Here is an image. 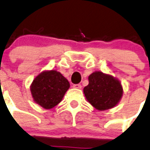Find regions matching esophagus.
Here are the masks:
<instances>
[{"label":"esophagus","mask_w":150,"mask_h":150,"mask_svg":"<svg viewBox=\"0 0 150 150\" xmlns=\"http://www.w3.org/2000/svg\"><path fill=\"white\" fill-rule=\"evenodd\" d=\"M74 88H76V89H81V84H80V83H77V84H74L73 85Z\"/></svg>","instance_id":"1"}]
</instances>
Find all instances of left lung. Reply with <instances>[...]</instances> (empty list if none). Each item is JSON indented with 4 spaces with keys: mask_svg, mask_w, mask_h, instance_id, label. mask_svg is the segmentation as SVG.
<instances>
[{
    "mask_svg": "<svg viewBox=\"0 0 150 150\" xmlns=\"http://www.w3.org/2000/svg\"><path fill=\"white\" fill-rule=\"evenodd\" d=\"M86 98L96 109L105 110L115 107L123 94L120 82L112 76L96 72L89 76V84L83 88Z\"/></svg>",
    "mask_w": 150,
    "mask_h": 150,
    "instance_id": "left-lung-1",
    "label": "left lung"
}]
</instances>
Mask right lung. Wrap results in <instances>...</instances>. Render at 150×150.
<instances>
[{
    "mask_svg": "<svg viewBox=\"0 0 150 150\" xmlns=\"http://www.w3.org/2000/svg\"><path fill=\"white\" fill-rule=\"evenodd\" d=\"M69 87V81L60 72L47 71L38 75L31 86L34 100L44 109L58 105Z\"/></svg>",
    "mask_w": 150,
    "mask_h": 150,
    "instance_id": "add662e5",
    "label": "right lung"
}]
</instances>
